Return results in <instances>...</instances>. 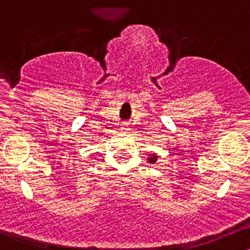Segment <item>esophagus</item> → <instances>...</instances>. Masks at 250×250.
Listing matches in <instances>:
<instances>
[{
  "instance_id": "obj_1",
  "label": "esophagus",
  "mask_w": 250,
  "mask_h": 250,
  "mask_svg": "<svg viewBox=\"0 0 250 250\" xmlns=\"http://www.w3.org/2000/svg\"><path fill=\"white\" fill-rule=\"evenodd\" d=\"M122 129H123V130H127V129H128V128H127V125H123V127H122Z\"/></svg>"
}]
</instances>
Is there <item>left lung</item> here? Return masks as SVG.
Segmentation results:
<instances>
[{
	"instance_id": "obj_1",
	"label": "left lung",
	"mask_w": 250,
	"mask_h": 250,
	"mask_svg": "<svg viewBox=\"0 0 250 250\" xmlns=\"http://www.w3.org/2000/svg\"><path fill=\"white\" fill-rule=\"evenodd\" d=\"M157 161V156H153L149 158V163H154Z\"/></svg>"
}]
</instances>
